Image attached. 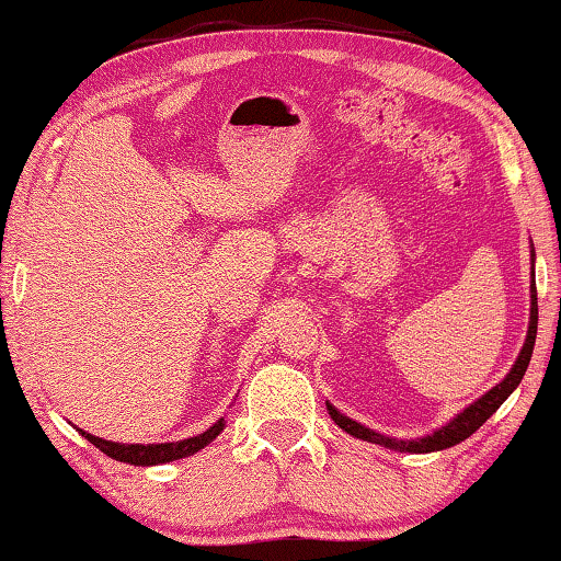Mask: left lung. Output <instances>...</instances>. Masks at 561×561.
<instances>
[{
  "instance_id": "obj_1",
  "label": "left lung",
  "mask_w": 561,
  "mask_h": 561,
  "mask_svg": "<svg viewBox=\"0 0 561 561\" xmlns=\"http://www.w3.org/2000/svg\"><path fill=\"white\" fill-rule=\"evenodd\" d=\"M531 260H535V252H531ZM535 277V274H531ZM537 314H539V307H537V284L531 279V317H529V332H527V342H524L522 352L517 362H514V367L510 375H506L500 385L494 389H489V392L477 399L472 407H467L465 412L457 414L455 420H451L447 426H442L434 434H426V437L416 439V442H404V439H392V437H385V434L379 432H371L367 426H362L357 422H352L350 416H344L336 412L332 404H327L329 414H332V420L342 426L344 432H350L352 437L364 439V442H375L381 444V447H389V449H397V451H439V449H447V447H455V444L465 442L467 437H472V434L482 426L489 416H492L496 409L502 407V402L506 397H510L514 389L519 387V381L524 377V371L529 367V359H531V352H535V340H537Z\"/></svg>"
}]
</instances>
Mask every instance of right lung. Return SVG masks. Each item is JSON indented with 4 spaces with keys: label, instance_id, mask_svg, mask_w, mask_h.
<instances>
[{
    "label": "right lung",
    "instance_id": "1",
    "mask_svg": "<svg viewBox=\"0 0 561 561\" xmlns=\"http://www.w3.org/2000/svg\"><path fill=\"white\" fill-rule=\"evenodd\" d=\"M221 430H225V420H219L215 426H209V430L199 434V437L172 442V444H117V442L94 437V434H87L82 430L79 432H82V437L87 442H92L96 449L104 451L106 457L127 461V465H135V467H152V465H167V461L182 459L186 455H194V451L207 447L211 439H217Z\"/></svg>",
    "mask_w": 561,
    "mask_h": 561
}]
</instances>
